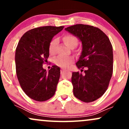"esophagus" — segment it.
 Listing matches in <instances>:
<instances>
[{"label": "esophagus", "mask_w": 129, "mask_h": 129, "mask_svg": "<svg viewBox=\"0 0 129 129\" xmlns=\"http://www.w3.org/2000/svg\"><path fill=\"white\" fill-rule=\"evenodd\" d=\"M63 71H64V70H63V69H62L61 71H60V73H61V75L63 73Z\"/></svg>", "instance_id": "esophagus-1"}]
</instances>
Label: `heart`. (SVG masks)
<instances>
[{
    "label": "heart",
    "instance_id": "obj_1",
    "mask_svg": "<svg viewBox=\"0 0 129 129\" xmlns=\"http://www.w3.org/2000/svg\"><path fill=\"white\" fill-rule=\"evenodd\" d=\"M62 40L64 44L69 48H75L77 45L78 42V38L76 36L71 34H67L64 35L62 38ZM58 43V39L57 38H54L50 42L48 46V51L50 54H54L55 53V48L56 45ZM72 59L70 57H58L54 60V63L57 66L61 67L66 68L72 63Z\"/></svg>",
    "mask_w": 129,
    "mask_h": 129
}]
</instances>
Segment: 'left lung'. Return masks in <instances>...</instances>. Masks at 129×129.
Listing matches in <instances>:
<instances>
[{"label": "left lung", "instance_id": "8db88e82", "mask_svg": "<svg viewBox=\"0 0 129 129\" xmlns=\"http://www.w3.org/2000/svg\"><path fill=\"white\" fill-rule=\"evenodd\" d=\"M81 40L82 51L76 65L81 72H73V94L91 103L104 94L113 74V48L107 35L98 28L76 24L65 28ZM86 70L83 73V69Z\"/></svg>", "mask_w": 129, "mask_h": 129}]
</instances>
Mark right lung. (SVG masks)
Returning a JSON list of instances; mask_svg holds the SVG:
<instances>
[{"label":"right lung","instance_id":"1","mask_svg":"<svg viewBox=\"0 0 129 129\" xmlns=\"http://www.w3.org/2000/svg\"><path fill=\"white\" fill-rule=\"evenodd\" d=\"M64 26H44L26 31L17 46L16 70L20 87L28 96L45 101L54 96L60 77V68L53 66L47 72L43 64L49 57L48 46Z\"/></svg>","mask_w":129,"mask_h":129}]
</instances>
